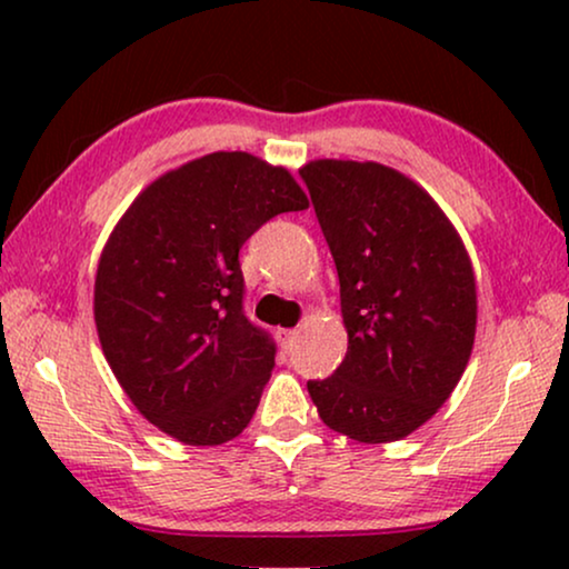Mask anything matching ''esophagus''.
I'll list each match as a JSON object with an SVG mask.
<instances>
[{
    "mask_svg": "<svg viewBox=\"0 0 569 569\" xmlns=\"http://www.w3.org/2000/svg\"><path fill=\"white\" fill-rule=\"evenodd\" d=\"M298 329H282V331H279V337H282V345L284 347H292V341L295 339H298Z\"/></svg>",
    "mask_w": 569,
    "mask_h": 569,
    "instance_id": "34e87169",
    "label": "esophagus"
}]
</instances>
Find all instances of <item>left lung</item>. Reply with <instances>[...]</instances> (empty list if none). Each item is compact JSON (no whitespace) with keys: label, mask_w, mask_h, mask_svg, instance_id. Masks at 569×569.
<instances>
[{"label":"left lung","mask_w":569,"mask_h":569,"mask_svg":"<svg viewBox=\"0 0 569 569\" xmlns=\"http://www.w3.org/2000/svg\"><path fill=\"white\" fill-rule=\"evenodd\" d=\"M341 284L347 355L308 380L318 417L357 442H393L450 399L477 337V277L438 201L365 160L300 168Z\"/></svg>","instance_id":"left-lung-1"}]
</instances>
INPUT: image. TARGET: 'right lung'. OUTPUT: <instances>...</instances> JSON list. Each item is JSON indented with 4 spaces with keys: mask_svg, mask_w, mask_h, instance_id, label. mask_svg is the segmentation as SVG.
I'll use <instances>...</instances> for the list:
<instances>
[{
    "mask_svg": "<svg viewBox=\"0 0 569 569\" xmlns=\"http://www.w3.org/2000/svg\"><path fill=\"white\" fill-rule=\"evenodd\" d=\"M308 209L282 166L209 152L154 178L108 236L92 316L139 415L186 446L238 438L274 368L243 313L238 251L274 214Z\"/></svg>",
    "mask_w": 569,
    "mask_h": 569,
    "instance_id": "1",
    "label": "right lung"
}]
</instances>
